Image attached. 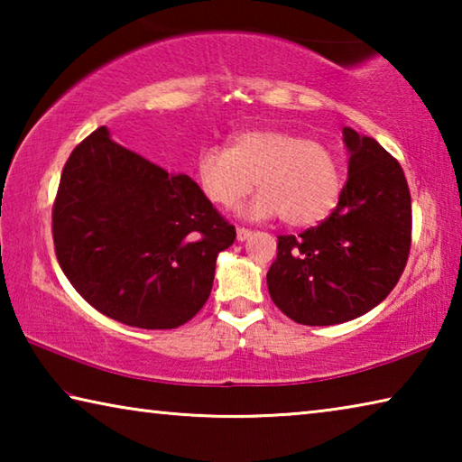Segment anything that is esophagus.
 <instances>
[{
    "label": "esophagus",
    "mask_w": 462,
    "mask_h": 462,
    "mask_svg": "<svg viewBox=\"0 0 462 462\" xmlns=\"http://www.w3.org/2000/svg\"><path fill=\"white\" fill-rule=\"evenodd\" d=\"M250 234H253V232H250L248 228H238L236 230V238H238V242H245V240L250 238Z\"/></svg>",
    "instance_id": "esophagus-1"
}]
</instances>
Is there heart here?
<instances>
[{
	"label": "heart",
	"mask_w": 462,
	"mask_h": 462,
	"mask_svg": "<svg viewBox=\"0 0 462 462\" xmlns=\"http://www.w3.org/2000/svg\"><path fill=\"white\" fill-rule=\"evenodd\" d=\"M195 179L206 198L224 209L253 191L250 217H275L306 228L330 216L342 193L338 156L328 144L279 128L236 132L228 148L206 146L195 161Z\"/></svg>",
	"instance_id": "b5f03b06"
}]
</instances>
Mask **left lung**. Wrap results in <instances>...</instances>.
<instances>
[{"mask_svg":"<svg viewBox=\"0 0 462 462\" xmlns=\"http://www.w3.org/2000/svg\"><path fill=\"white\" fill-rule=\"evenodd\" d=\"M348 181L324 222L277 236L267 273L271 300L303 326H332L385 300L411 246V198L403 169L377 140L344 128Z\"/></svg>","mask_w":462,"mask_h":462,"instance_id":"8db88e82","label":"left lung"}]
</instances>
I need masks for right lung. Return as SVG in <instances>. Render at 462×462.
<instances>
[{
	"label": "right lung",
	"mask_w": 462,
	"mask_h": 462,
	"mask_svg": "<svg viewBox=\"0 0 462 462\" xmlns=\"http://www.w3.org/2000/svg\"><path fill=\"white\" fill-rule=\"evenodd\" d=\"M236 230L199 185L112 140L75 146L52 203L54 253L89 306L126 326L171 330L198 314L217 253Z\"/></svg>",
	"instance_id": "1"
}]
</instances>
